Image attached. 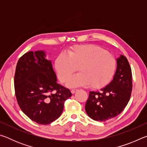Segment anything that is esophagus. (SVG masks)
Returning <instances> with one entry per match:
<instances>
[{
    "label": "esophagus",
    "instance_id": "esophagus-1",
    "mask_svg": "<svg viewBox=\"0 0 147 147\" xmlns=\"http://www.w3.org/2000/svg\"><path fill=\"white\" fill-rule=\"evenodd\" d=\"M78 89H71V92L73 94H74V93H75V92H76L77 91H78Z\"/></svg>",
    "mask_w": 147,
    "mask_h": 147
}]
</instances>
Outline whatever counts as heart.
<instances>
[{"label":"heart","instance_id":"heart-1","mask_svg":"<svg viewBox=\"0 0 147 147\" xmlns=\"http://www.w3.org/2000/svg\"><path fill=\"white\" fill-rule=\"evenodd\" d=\"M55 68L59 78L65 82L74 72L80 73L68 81L69 87L90 84L100 88L106 84L113 75L115 67L114 57L100 47L94 45L76 46L65 54H61L55 60Z\"/></svg>","mask_w":147,"mask_h":147}]
</instances>
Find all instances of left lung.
<instances>
[{
    "label": "left lung",
    "instance_id": "obj_1",
    "mask_svg": "<svg viewBox=\"0 0 147 147\" xmlns=\"http://www.w3.org/2000/svg\"><path fill=\"white\" fill-rule=\"evenodd\" d=\"M132 90L131 71L127 58H117L113 80L100 91H90L85 109L89 117L105 122L119 115L130 100Z\"/></svg>",
    "mask_w": 147,
    "mask_h": 147
}]
</instances>
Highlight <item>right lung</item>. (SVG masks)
<instances>
[{"label": "right lung", "instance_id": "obj_1", "mask_svg": "<svg viewBox=\"0 0 147 147\" xmlns=\"http://www.w3.org/2000/svg\"><path fill=\"white\" fill-rule=\"evenodd\" d=\"M17 102L28 117L40 124L56 120L64 102L72 94L57 83V78L45 51H30L17 62L14 77Z\"/></svg>", "mask_w": 147, "mask_h": 147}]
</instances>
